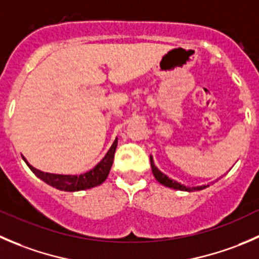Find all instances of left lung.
Instances as JSON below:
<instances>
[{"label":"left lung","mask_w":259,"mask_h":259,"mask_svg":"<svg viewBox=\"0 0 259 259\" xmlns=\"http://www.w3.org/2000/svg\"><path fill=\"white\" fill-rule=\"evenodd\" d=\"M150 161H151V168H152V174H153V176H155V179L161 184V185L166 186V188H171V189H175V190L188 191V193H190V191L203 190V189L208 188L209 186V184L208 185H201V186H186V185H184V184L178 183V181H175L174 179L168 178L167 175H165L163 172H161V171L156 167L152 155H150Z\"/></svg>","instance_id":"8db88e82"}]
</instances>
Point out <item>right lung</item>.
<instances>
[{
    "label": "right lung",
    "mask_w": 259,
    "mask_h": 259,
    "mask_svg": "<svg viewBox=\"0 0 259 259\" xmlns=\"http://www.w3.org/2000/svg\"><path fill=\"white\" fill-rule=\"evenodd\" d=\"M117 145H118V138H116L113 145L108 150L103 158L94 166L92 170L87 171V172L80 174V175H63V174H50L44 172L41 170H37L34 166L30 165L29 161L22 156L26 165L29 166L30 170L40 179L44 183L48 185L53 186V188L58 189L61 191H80V190H88V189L96 188V186L101 185L106 181L108 178V174L111 171L112 163L114 160V152H116Z\"/></svg>",
    "instance_id": "1"
}]
</instances>
